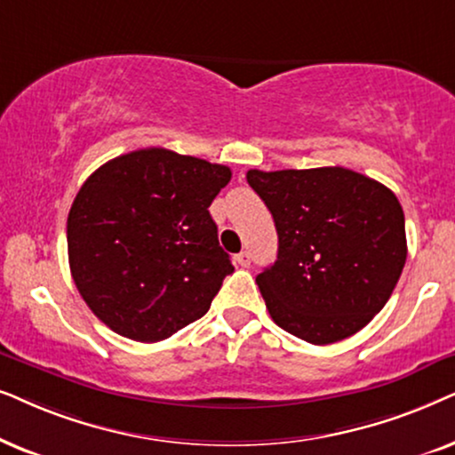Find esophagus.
I'll return each mask as SVG.
<instances>
[{
	"instance_id": "esophagus-1",
	"label": "esophagus",
	"mask_w": 455,
	"mask_h": 455,
	"mask_svg": "<svg viewBox=\"0 0 455 455\" xmlns=\"http://www.w3.org/2000/svg\"><path fill=\"white\" fill-rule=\"evenodd\" d=\"M237 264L239 266H243V268H247V266H250V262H251V253L250 251H241V253H237Z\"/></svg>"
}]
</instances>
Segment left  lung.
<instances>
[{
	"label": "left lung",
	"instance_id": "obj_1",
	"mask_svg": "<svg viewBox=\"0 0 455 455\" xmlns=\"http://www.w3.org/2000/svg\"><path fill=\"white\" fill-rule=\"evenodd\" d=\"M275 218L276 262L256 276L275 323L312 345L355 335L383 310L408 245L395 193L341 166L250 171Z\"/></svg>",
	"mask_w": 455,
	"mask_h": 455
}]
</instances>
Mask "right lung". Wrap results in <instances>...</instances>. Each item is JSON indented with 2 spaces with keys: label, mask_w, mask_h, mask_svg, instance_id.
Listing matches in <instances>:
<instances>
[{
  "label": "right lung",
  "mask_w": 455,
  "mask_h": 455,
  "mask_svg": "<svg viewBox=\"0 0 455 455\" xmlns=\"http://www.w3.org/2000/svg\"><path fill=\"white\" fill-rule=\"evenodd\" d=\"M231 168L164 148L100 166L68 212L75 284L101 323L156 343L202 318L235 270L210 204Z\"/></svg>",
  "instance_id": "1"
}]
</instances>
